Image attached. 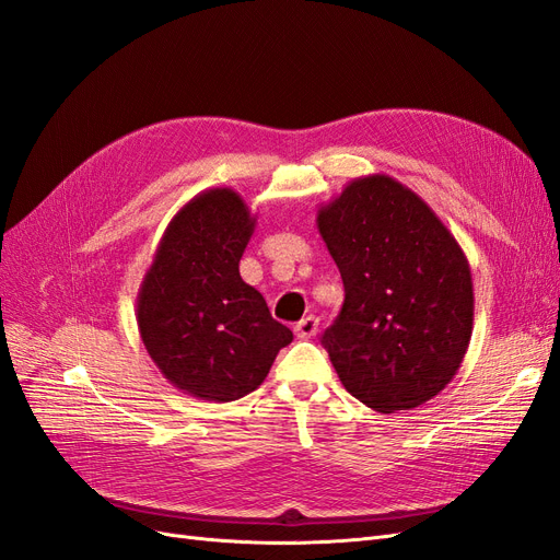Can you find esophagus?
<instances>
[{
	"label": "esophagus",
	"instance_id": "34e87169",
	"mask_svg": "<svg viewBox=\"0 0 560 560\" xmlns=\"http://www.w3.org/2000/svg\"><path fill=\"white\" fill-rule=\"evenodd\" d=\"M317 329H319V319L315 315L303 317L301 322H296V327H294L299 338H313L317 334Z\"/></svg>",
	"mask_w": 560,
	"mask_h": 560
}]
</instances>
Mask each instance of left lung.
Instances as JSON below:
<instances>
[{"label": "left lung", "instance_id": "left-lung-1", "mask_svg": "<svg viewBox=\"0 0 560 560\" xmlns=\"http://www.w3.org/2000/svg\"><path fill=\"white\" fill-rule=\"evenodd\" d=\"M346 301L322 336L348 393L409 411L453 381L474 325L471 270L442 219L389 175L346 184L317 210Z\"/></svg>", "mask_w": 560, "mask_h": 560}]
</instances>
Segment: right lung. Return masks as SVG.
Wrapping results in <instances>:
<instances>
[{"label":"right lung","mask_w":560,"mask_h":560,"mask_svg":"<svg viewBox=\"0 0 560 560\" xmlns=\"http://www.w3.org/2000/svg\"><path fill=\"white\" fill-rule=\"evenodd\" d=\"M254 226L238 191H200L167 224L140 284L135 315L149 358L196 399L249 395L294 338L241 278Z\"/></svg>","instance_id":"obj_1"}]
</instances>
